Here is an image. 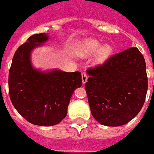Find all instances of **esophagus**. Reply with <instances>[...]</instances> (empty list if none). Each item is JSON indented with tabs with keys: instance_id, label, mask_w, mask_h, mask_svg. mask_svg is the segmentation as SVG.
I'll list each match as a JSON object with an SVG mask.
<instances>
[{
	"instance_id": "34e87169",
	"label": "esophagus",
	"mask_w": 154,
	"mask_h": 154,
	"mask_svg": "<svg viewBox=\"0 0 154 154\" xmlns=\"http://www.w3.org/2000/svg\"><path fill=\"white\" fill-rule=\"evenodd\" d=\"M82 84H85L87 82V81H88V75L85 72L82 74Z\"/></svg>"
}]
</instances>
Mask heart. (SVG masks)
Returning a JSON list of instances; mask_svg holds the SVG:
<instances>
[{
    "instance_id": "1",
    "label": "heart",
    "mask_w": 154,
    "mask_h": 154,
    "mask_svg": "<svg viewBox=\"0 0 154 154\" xmlns=\"http://www.w3.org/2000/svg\"><path fill=\"white\" fill-rule=\"evenodd\" d=\"M101 48V43L97 42V41H93V40H89L88 42H86L83 46L82 47V51L87 55H91L95 53L99 50ZM111 53V47L109 46H104L100 49L98 55H97V58L99 60H103V59L107 58Z\"/></svg>"
}]
</instances>
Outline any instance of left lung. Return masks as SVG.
Masks as SVG:
<instances>
[{
  "label": "left lung",
  "instance_id": "obj_1",
  "mask_svg": "<svg viewBox=\"0 0 154 154\" xmlns=\"http://www.w3.org/2000/svg\"><path fill=\"white\" fill-rule=\"evenodd\" d=\"M85 89L91 112L102 125L118 127L131 121L140 112L148 91L143 56L131 47L88 68Z\"/></svg>",
  "mask_w": 154,
  "mask_h": 154
}]
</instances>
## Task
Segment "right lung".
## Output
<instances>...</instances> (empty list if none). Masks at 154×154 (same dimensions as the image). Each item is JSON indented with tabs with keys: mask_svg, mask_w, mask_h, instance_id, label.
Wrapping results in <instances>:
<instances>
[{
	"mask_svg": "<svg viewBox=\"0 0 154 154\" xmlns=\"http://www.w3.org/2000/svg\"><path fill=\"white\" fill-rule=\"evenodd\" d=\"M48 38L46 33L35 34L19 47L8 79L10 98L17 112L32 124L46 127L56 125L66 117L74 90L82 84L80 72H42L32 66V50Z\"/></svg>",
	"mask_w": 154,
	"mask_h": 154,
	"instance_id": "add662e5",
	"label": "right lung"
}]
</instances>
